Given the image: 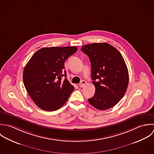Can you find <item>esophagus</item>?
<instances>
[{"label":"esophagus","instance_id":"esophagus-1","mask_svg":"<svg viewBox=\"0 0 154 154\" xmlns=\"http://www.w3.org/2000/svg\"><path fill=\"white\" fill-rule=\"evenodd\" d=\"M86 84V82L85 81V80H82V81L80 82V83L79 84V87L83 88Z\"/></svg>","mask_w":154,"mask_h":154}]
</instances>
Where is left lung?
Returning <instances> with one entry per match:
<instances>
[{"instance_id": "8db88e82", "label": "left lung", "mask_w": 154, "mask_h": 154, "mask_svg": "<svg viewBox=\"0 0 154 154\" xmlns=\"http://www.w3.org/2000/svg\"><path fill=\"white\" fill-rule=\"evenodd\" d=\"M81 50L90 59L96 89L89 103L100 110L113 107L124 96L128 84V69L122 54L107 43L88 44Z\"/></svg>"}]
</instances>
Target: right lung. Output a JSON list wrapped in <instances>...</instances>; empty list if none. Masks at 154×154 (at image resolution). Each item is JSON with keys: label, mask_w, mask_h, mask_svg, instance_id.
Listing matches in <instances>:
<instances>
[{"label": "right lung", "mask_w": 154, "mask_h": 154, "mask_svg": "<svg viewBox=\"0 0 154 154\" xmlns=\"http://www.w3.org/2000/svg\"><path fill=\"white\" fill-rule=\"evenodd\" d=\"M77 51L75 46L43 48L31 57L25 66L24 86L42 109L53 111L60 109L74 90L66 79L64 63ZM63 76L66 78L62 81Z\"/></svg>", "instance_id": "right-lung-1"}]
</instances>
